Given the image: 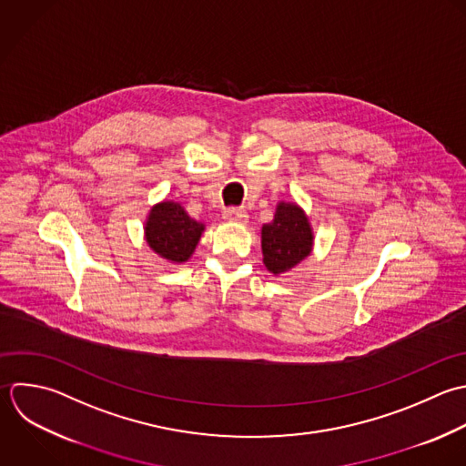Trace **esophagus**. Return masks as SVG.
<instances>
[{"instance_id": "obj_1", "label": "esophagus", "mask_w": 466, "mask_h": 466, "mask_svg": "<svg viewBox=\"0 0 466 466\" xmlns=\"http://www.w3.org/2000/svg\"><path fill=\"white\" fill-rule=\"evenodd\" d=\"M223 219L230 221V223L245 225L248 221V214L245 210H239V208H228V210L223 212Z\"/></svg>"}]
</instances>
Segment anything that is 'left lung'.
I'll return each instance as SVG.
<instances>
[{
	"instance_id": "8db88e82",
	"label": "left lung",
	"mask_w": 466,
	"mask_h": 466,
	"mask_svg": "<svg viewBox=\"0 0 466 466\" xmlns=\"http://www.w3.org/2000/svg\"><path fill=\"white\" fill-rule=\"evenodd\" d=\"M314 230L307 212L294 201H279L274 219L261 227V250L267 270L287 274L310 256Z\"/></svg>"
}]
</instances>
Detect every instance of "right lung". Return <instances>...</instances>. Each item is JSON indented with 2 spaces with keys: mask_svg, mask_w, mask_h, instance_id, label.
I'll list each match as a JSON object with an SVG mask.
<instances>
[{
  "mask_svg": "<svg viewBox=\"0 0 466 466\" xmlns=\"http://www.w3.org/2000/svg\"><path fill=\"white\" fill-rule=\"evenodd\" d=\"M143 232L154 254L172 265H181L194 254L205 225L190 218L181 203L165 199L148 210Z\"/></svg>",
  "mask_w": 466,
  "mask_h": 466,
  "instance_id": "right-lung-1",
  "label": "right lung"
}]
</instances>
